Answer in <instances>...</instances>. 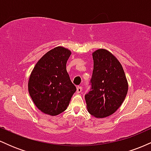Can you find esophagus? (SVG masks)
Wrapping results in <instances>:
<instances>
[{
    "label": "esophagus",
    "mask_w": 151,
    "mask_h": 151,
    "mask_svg": "<svg viewBox=\"0 0 151 151\" xmlns=\"http://www.w3.org/2000/svg\"><path fill=\"white\" fill-rule=\"evenodd\" d=\"M82 91V86H78L77 87V93H81Z\"/></svg>",
    "instance_id": "1"
}]
</instances>
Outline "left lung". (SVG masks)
Here are the masks:
<instances>
[{
  "instance_id": "1",
  "label": "left lung",
  "mask_w": 151,
  "mask_h": 151,
  "mask_svg": "<svg viewBox=\"0 0 151 151\" xmlns=\"http://www.w3.org/2000/svg\"><path fill=\"white\" fill-rule=\"evenodd\" d=\"M92 57L91 86L85 100L89 113L101 119L113 114L121 106L129 84L122 65L113 54L99 49L93 52Z\"/></svg>"
}]
</instances>
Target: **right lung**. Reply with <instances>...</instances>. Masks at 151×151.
<instances>
[{"instance_id": "1", "label": "right lung", "mask_w": 151, "mask_h": 151, "mask_svg": "<svg viewBox=\"0 0 151 151\" xmlns=\"http://www.w3.org/2000/svg\"><path fill=\"white\" fill-rule=\"evenodd\" d=\"M71 54L63 47H55L40 59L31 72L29 93L42 113L57 116L65 111L76 91L66 70Z\"/></svg>"}]
</instances>
